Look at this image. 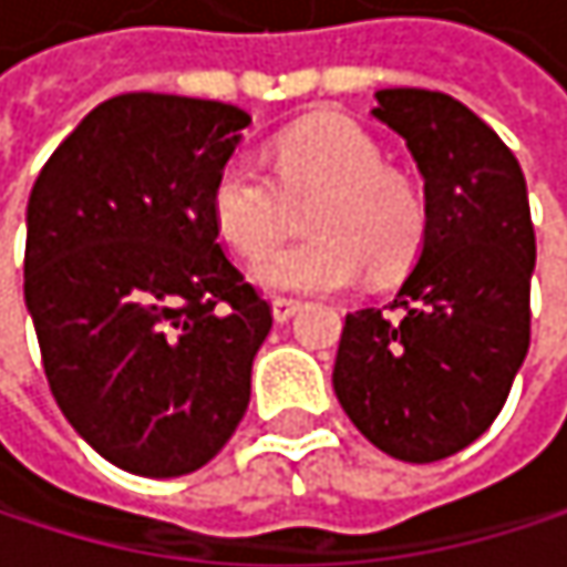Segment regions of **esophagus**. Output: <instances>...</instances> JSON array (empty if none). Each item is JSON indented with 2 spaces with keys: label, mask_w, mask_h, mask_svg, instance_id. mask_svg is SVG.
<instances>
[{
  "label": "esophagus",
  "mask_w": 567,
  "mask_h": 567,
  "mask_svg": "<svg viewBox=\"0 0 567 567\" xmlns=\"http://www.w3.org/2000/svg\"><path fill=\"white\" fill-rule=\"evenodd\" d=\"M301 308V301H295V298H272V318L285 324L295 311Z\"/></svg>",
  "instance_id": "1"
}]
</instances>
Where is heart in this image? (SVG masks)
Returning a JSON list of instances; mask_svg holds the SVG:
<instances>
[{
	"label": "heart",
	"instance_id": "b5f03b06",
	"mask_svg": "<svg viewBox=\"0 0 567 567\" xmlns=\"http://www.w3.org/2000/svg\"><path fill=\"white\" fill-rule=\"evenodd\" d=\"M276 179L249 154H233L213 179L209 216L216 233L243 256L278 238L282 195L318 192L306 225L315 237L280 247L252 266L259 288L276 295L341 291L371 266L400 272L420 249L426 206L403 173L384 167L378 141L348 117H308L272 144Z\"/></svg>",
	"mask_w": 567,
	"mask_h": 567
}]
</instances>
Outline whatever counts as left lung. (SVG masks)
<instances>
[{
  "label": "left lung",
  "instance_id": "left-lung-1",
  "mask_svg": "<svg viewBox=\"0 0 567 567\" xmlns=\"http://www.w3.org/2000/svg\"><path fill=\"white\" fill-rule=\"evenodd\" d=\"M374 97L423 176L426 229L396 318H344L331 384L378 450L433 463L489 430L528 354L535 229L518 161L466 104L423 87Z\"/></svg>",
  "mask_w": 567,
  "mask_h": 567
}]
</instances>
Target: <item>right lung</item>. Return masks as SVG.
Listing matches in <instances>:
<instances>
[{
    "mask_svg": "<svg viewBox=\"0 0 567 567\" xmlns=\"http://www.w3.org/2000/svg\"><path fill=\"white\" fill-rule=\"evenodd\" d=\"M252 117L117 94L42 167L25 209V308L68 423L114 466L171 480L236 433L272 308L216 243L209 189Z\"/></svg>",
    "mask_w": 567,
    "mask_h": 567,
    "instance_id": "add662e5",
    "label": "right lung"
}]
</instances>
